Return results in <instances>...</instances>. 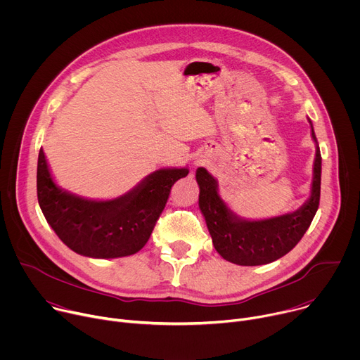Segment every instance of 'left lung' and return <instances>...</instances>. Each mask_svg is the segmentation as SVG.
<instances>
[{"mask_svg":"<svg viewBox=\"0 0 360 360\" xmlns=\"http://www.w3.org/2000/svg\"><path fill=\"white\" fill-rule=\"evenodd\" d=\"M311 122V121H309ZM312 125V122H311ZM312 138L316 141L314 127ZM322 157L316 145L314 181L309 199L292 214L262 221L240 219L221 199L215 178L207 169L198 168L199 208L207 221L212 243L224 259L242 265L256 266L271 264L290 252L302 239L319 208Z\"/></svg>","mask_w":360,"mask_h":360,"instance_id":"left-lung-1","label":"left lung"}]
</instances>
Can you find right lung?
<instances>
[{
	"label": "right lung",
	"mask_w": 360,
	"mask_h": 360,
	"mask_svg": "<svg viewBox=\"0 0 360 360\" xmlns=\"http://www.w3.org/2000/svg\"><path fill=\"white\" fill-rule=\"evenodd\" d=\"M188 172L186 168L160 169L124 196L89 200L56 185L39 149L38 203L46 222L74 252L99 259L121 258L145 246L165 208L172 185Z\"/></svg>",
	"instance_id": "right-lung-1"
}]
</instances>
